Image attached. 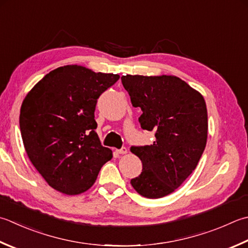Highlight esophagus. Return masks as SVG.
<instances>
[{"label": "esophagus", "instance_id": "1", "mask_svg": "<svg viewBox=\"0 0 248 248\" xmlns=\"http://www.w3.org/2000/svg\"><path fill=\"white\" fill-rule=\"evenodd\" d=\"M116 153L117 154H119V155H125L128 153V149L125 148V147H123L121 149H118V150H116Z\"/></svg>", "mask_w": 248, "mask_h": 248}]
</instances>
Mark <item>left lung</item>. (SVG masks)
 Listing matches in <instances>:
<instances>
[{
	"label": "left lung",
	"instance_id": "obj_1",
	"mask_svg": "<svg viewBox=\"0 0 248 248\" xmlns=\"http://www.w3.org/2000/svg\"><path fill=\"white\" fill-rule=\"evenodd\" d=\"M121 81L131 103L143 111L140 127L156 137L152 145L131 147L143 164L131 185L145 198H163L195 171L204 152L208 127L204 98L173 75H124Z\"/></svg>",
	"mask_w": 248,
	"mask_h": 248
}]
</instances>
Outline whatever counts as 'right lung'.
<instances>
[{
    "label": "right lung",
    "mask_w": 248,
    "mask_h": 248,
    "mask_svg": "<svg viewBox=\"0 0 248 248\" xmlns=\"http://www.w3.org/2000/svg\"><path fill=\"white\" fill-rule=\"evenodd\" d=\"M119 77L64 65L44 76L24 98L19 117L24 149L57 191L69 196L87 191L113 158L94 131V110L102 92Z\"/></svg>",
    "instance_id": "add662e5"
}]
</instances>
